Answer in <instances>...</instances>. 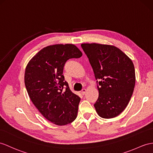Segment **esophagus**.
I'll list each match as a JSON object with an SVG mask.
<instances>
[{"mask_svg": "<svg viewBox=\"0 0 153 153\" xmlns=\"http://www.w3.org/2000/svg\"><path fill=\"white\" fill-rule=\"evenodd\" d=\"M85 92H86V89H85V88H83L82 89V91H81V94H82L83 95L85 94Z\"/></svg>", "mask_w": 153, "mask_h": 153, "instance_id": "34e87169", "label": "esophagus"}]
</instances>
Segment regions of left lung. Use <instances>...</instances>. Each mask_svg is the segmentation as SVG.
<instances>
[{"mask_svg":"<svg viewBox=\"0 0 153 153\" xmlns=\"http://www.w3.org/2000/svg\"><path fill=\"white\" fill-rule=\"evenodd\" d=\"M81 47L94 70L99 90L94 104L100 117L113 118L128 105L135 86L133 62L120 48L108 45L83 43Z\"/></svg>","mask_w":153,"mask_h":153,"instance_id":"obj_1","label":"left lung"}]
</instances>
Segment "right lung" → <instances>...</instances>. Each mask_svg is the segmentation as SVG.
Masks as SVG:
<instances>
[{
    "mask_svg": "<svg viewBox=\"0 0 153 153\" xmlns=\"http://www.w3.org/2000/svg\"><path fill=\"white\" fill-rule=\"evenodd\" d=\"M82 55L74 45H54L38 52L26 68L25 84L30 98L54 124L68 125L76 117L80 98L70 90L63 71L68 59Z\"/></svg>",
    "mask_w": 153,
    "mask_h": 153,
    "instance_id": "obj_1",
    "label": "right lung"
}]
</instances>
